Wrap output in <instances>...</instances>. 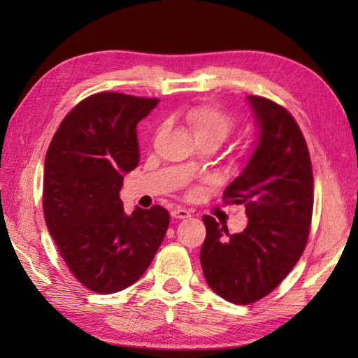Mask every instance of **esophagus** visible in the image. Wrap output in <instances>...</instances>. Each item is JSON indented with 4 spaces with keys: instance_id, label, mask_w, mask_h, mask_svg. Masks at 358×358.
I'll list each match as a JSON object with an SVG mask.
<instances>
[{
    "instance_id": "34e87169",
    "label": "esophagus",
    "mask_w": 358,
    "mask_h": 358,
    "mask_svg": "<svg viewBox=\"0 0 358 358\" xmlns=\"http://www.w3.org/2000/svg\"><path fill=\"white\" fill-rule=\"evenodd\" d=\"M171 215H172V218H177V220H186V218L191 217V212H189L185 208L178 206V208H175V209L171 210Z\"/></svg>"
}]
</instances>
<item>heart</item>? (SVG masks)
<instances>
[{
    "mask_svg": "<svg viewBox=\"0 0 358 358\" xmlns=\"http://www.w3.org/2000/svg\"><path fill=\"white\" fill-rule=\"evenodd\" d=\"M186 121L195 140L210 138L222 144L232 132L234 120L217 106H195L186 112Z\"/></svg>",
    "mask_w": 358,
    "mask_h": 358,
    "instance_id": "1",
    "label": "heart"
}]
</instances>
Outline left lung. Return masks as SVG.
<instances>
[{
	"label": "left lung",
	"instance_id": "8db88e82",
	"mask_svg": "<svg viewBox=\"0 0 358 358\" xmlns=\"http://www.w3.org/2000/svg\"><path fill=\"white\" fill-rule=\"evenodd\" d=\"M257 138L227 203L245 204L249 223L229 234L204 215L200 262L209 287L235 305H249L275 289L305 250L314 206L309 150L291 113L268 98L249 95Z\"/></svg>",
	"mask_w": 358,
	"mask_h": 358
}]
</instances>
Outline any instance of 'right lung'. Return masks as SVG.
<instances>
[{"mask_svg": "<svg viewBox=\"0 0 358 358\" xmlns=\"http://www.w3.org/2000/svg\"><path fill=\"white\" fill-rule=\"evenodd\" d=\"M157 98L87 96L67 113L45 154L43 209L59 255L98 294L123 291L154 260L169 226L163 206L126 214L120 191L140 162L136 124Z\"/></svg>", "mask_w": 358, "mask_h": 358, "instance_id": "1", "label": "right lung"}]
</instances>
